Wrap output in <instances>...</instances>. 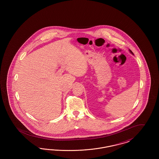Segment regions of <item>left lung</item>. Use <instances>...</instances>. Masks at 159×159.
<instances>
[{
    "mask_svg": "<svg viewBox=\"0 0 159 159\" xmlns=\"http://www.w3.org/2000/svg\"><path fill=\"white\" fill-rule=\"evenodd\" d=\"M129 51H130V53H132V54H134V53H133V52H132V51H130V50H129Z\"/></svg>",
    "mask_w": 159,
    "mask_h": 159,
    "instance_id": "obj_1",
    "label": "left lung"
}]
</instances>
